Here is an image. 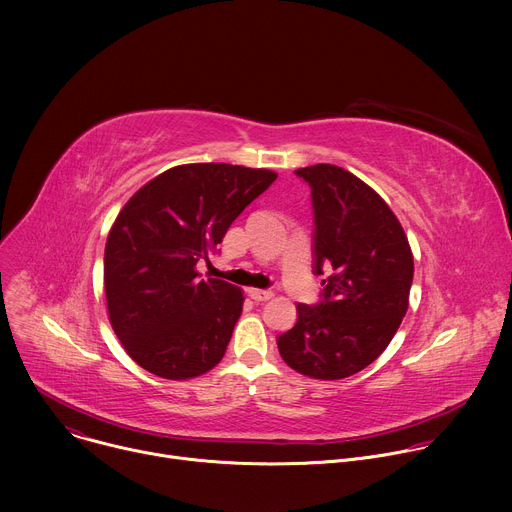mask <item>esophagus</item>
<instances>
[{"label":"esophagus","mask_w":512,"mask_h":512,"mask_svg":"<svg viewBox=\"0 0 512 512\" xmlns=\"http://www.w3.org/2000/svg\"><path fill=\"white\" fill-rule=\"evenodd\" d=\"M249 296L255 300V302H267L273 298V291L269 289H257V287H251L249 289Z\"/></svg>","instance_id":"1"}]
</instances>
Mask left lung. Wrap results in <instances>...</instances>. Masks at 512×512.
I'll list each match as a JSON object with an SVG mask.
<instances>
[{"label": "left lung", "instance_id": "1", "mask_svg": "<svg viewBox=\"0 0 512 512\" xmlns=\"http://www.w3.org/2000/svg\"><path fill=\"white\" fill-rule=\"evenodd\" d=\"M312 188L314 271L322 302L298 304L296 326L277 338L281 358L300 375L346 379L381 356L409 306L413 253L389 204L354 174L332 164L296 170Z\"/></svg>", "mask_w": 512, "mask_h": 512}]
</instances>
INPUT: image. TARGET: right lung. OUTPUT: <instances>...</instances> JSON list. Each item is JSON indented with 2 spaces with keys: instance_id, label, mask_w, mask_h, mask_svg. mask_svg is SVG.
I'll list each match as a JSON object with an SVG mask.
<instances>
[{
  "instance_id": "obj_1",
  "label": "right lung",
  "mask_w": 512,
  "mask_h": 512,
  "mask_svg": "<svg viewBox=\"0 0 512 512\" xmlns=\"http://www.w3.org/2000/svg\"><path fill=\"white\" fill-rule=\"evenodd\" d=\"M275 178L263 168L184 164L121 208L105 245V296L111 326L141 369L184 381L221 362L245 298L223 279H200L196 263Z\"/></svg>"
}]
</instances>
